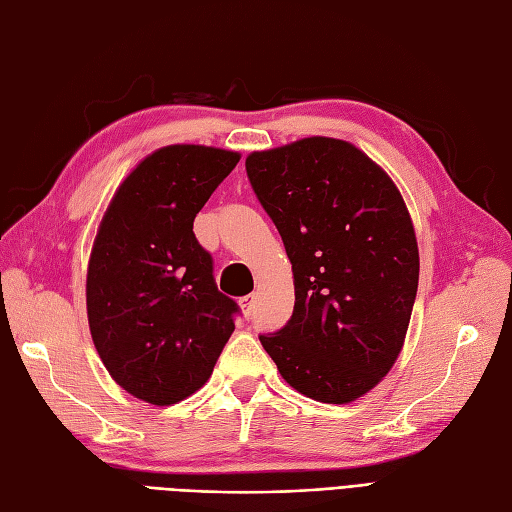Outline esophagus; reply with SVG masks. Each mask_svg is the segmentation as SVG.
I'll return each instance as SVG.
<instances>
[{
    "instance_id": "34e87169",
    "label": "esophagus",
    "mask_w": 512,
    "mask_h": 512,
    "mask_svg": "<svg viewBox=\"0 0 512 512\" xmlns=\"http://www.w3.org/2000/svg\"><path fill=\"white\" fill-rule=\"evenodd\" d=\"M254 303H256V295H254V293H252V295H245V297L239 299V306H241V310H243L245 316H252Z\"/></svg>"
}]
</instances>
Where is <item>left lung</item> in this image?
I'll list each match as a JSON object with an SVG mask.
<instances>
[{"mask_svg":"<svg viewBox=\"0 0 512 512\" xmlns=\"http://www.w3.org/2000/svg\"><path fill=\"white\" fill-rule=\"evenodd\" d=\"M284 241L295 310L260 342L303 396L344 405L388 375L418 293V241L403 196L362 150L303 137L245 159Z\"/></svg>","mask_w":512,"mask_h":512,"instance_id":"obj_1","label":"left lung"}]
</instances>
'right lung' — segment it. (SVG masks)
<instances>
[{
	"mask_svg": "<svg viewBox=\"0 0 512 512\" xmlns=\"http://www.w3.org/2000/svg\"><path fill=\"white\" fill-rule=\"evenodd\" d=\"M239 159L196 144L155 150L96 232L86 280L94 347L120 388L150 405L200 390L234 331L239 306L217 290L193 219Z\"/></svg>",
	"mask_w": 512,
	"mask_h": 512,
	"instance_id": "right-lung-1",
	"label": "right lung"
}]
</instances>
